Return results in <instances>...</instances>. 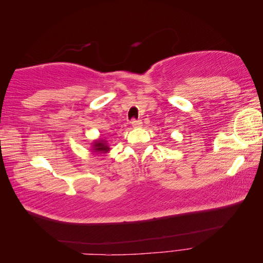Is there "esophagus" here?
I'll return each mask as SVG.
<instances>
[{
  "label": "esophagus",
  "mask_w": 263,
  "mask_h": 263,
  "mask_svg": "<svg viewBox=\"0 0 263 263\" xmlns=\"http://www.w3.org/2000/svg\"><path fill=\"white\" fill-rule=\"evenodd\" d=\"M131 124H132L133 127H140V126H142V122L140 121V119H132Z\"/></svg>",
  "instance_id": "34e87169"
}]
</instances>
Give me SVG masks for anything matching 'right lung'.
I'll return each instance as SVG.
<instances>
[{
  "instance_id": "1",
  "label": "right lung",
  "mask_w": 263,
  "mask_h": 263,
  "mask_svg": "<svg viewBox=\"0 0 263 263\" xmlns=\"http://www.w3.org/2000/svg\"><path fill=\"white\" fill-rule=\"evenodd\" d=\"M91 152L95 153L97 155H101V154H106L110 151V147L108 145V142L106 140H104L103 138H100V139L95 140L92 142V146H91Z\"/></svg>"
}]
</instances>
